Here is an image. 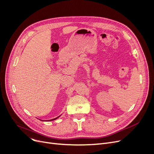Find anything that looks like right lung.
Instances as JSON below:
<instances>
[{"instance_id":"obj_1","label":"right lung","mask_w":154,"mask_h":154,"mask_svg":"<svg viewBox=\"0 0 154 154\" xmlns=\"http://www.w3.org/2000/svg\"><path fill=\"white\" fill-rule=\"evenodd\" d=\"M60 116H61V115H60ZM60 116H58V117H57V118H54V119H50L49 121H53V120H54V119H57V118H58L59 117H60Z\"/></svg>"}]
</instances>
